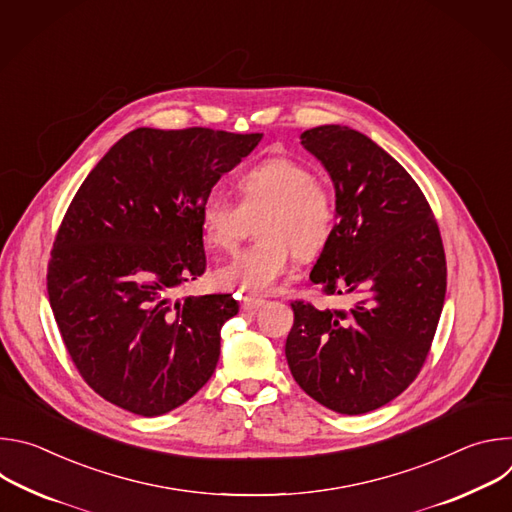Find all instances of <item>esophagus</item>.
Here are the masks:
<instances>
[{
  "instance_id": "obj_1",
  "label": "esophagus",
  "mask_w": 512,
  "mask_h": 512,
  "mask_svg": "<svg viewBox=\"0 0 512 512\" xmlns=\"http://www.w3.org/2000/svg\"><path fill=\"white\" fill-rule=\"evenodd\" d=\"M263 304H265V300L247 296V298H243V304H241V308H243V312H249V314H253V312H257V310H259Z\"/></svg>"
}]
</instances>
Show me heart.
<instances>
[{
	"instance_id": "1",
	"label": "heart",
	"mask_w": 512,
	"mask_h": 512,
	"mask_svg": "<svg viewBox=\"0 0 512 512\" xmlns=\"http://www.w3.org/2000/svg\"><path fill=\"white\" fill-rule=\"evenodd\" d=\"M241 204L223 192H210L200 206L204 239L210 247L233 249L257 218V243L235 255L216 273L223 287L247 296H263L285 275L291 253L316 257L336 225V198L316 172L287 156H273L243 172L237 180Z\"/></svg>"
}]
</instances>
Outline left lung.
I'll list each match as a JSON object with an SVG mask.
<instances>
[{
    "label": "left lung",
    "mask_w": 512,
    "mask_h": 512,
    "mask_svg": "<svg viewBox=\"0 0 512 512\" xmlns=\"http://www.w3.org/2000/svg\"><path fill=\"white\" fill-rule=\"evenodd\" d=\"M300 139L336 190L338 223L310 279L358 302L350 310L291 302L285 358L324 407L369 413L401 395L427 358L446 298L442 235L415 180L371 137L320 125Z\"/></svg>",
    "instance_id": "left-lung-1"
}]
</instances>
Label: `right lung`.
<instances>
[{"mask_svg":"<svg viewBox=\"0 0 512 512\" xmlns=\"http://www.w3.org/2000/svg\"><path fill=\"white\" fill-rule=\"evenodd\" d=\"M263 133L208 127L123 135L72 198L48 263V298L87 385L143 417L164 415L212 377L231 294L176 300L204 273L200 206Z\"/></svg>","mask_w":512,"mask_h":512,"instance_id":"1","label":"right lung"}]
</instances>
